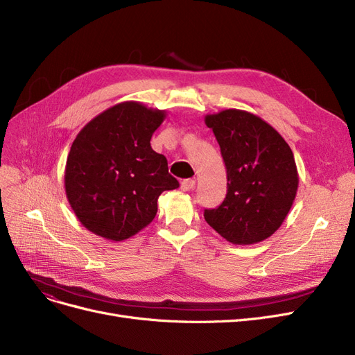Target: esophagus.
<instances>
[{
	"mask_svg": "<svg viewBox=\"0 0 355 355\" xmlns=\"http://www.w3.org/2000/svg\"><path fill=\"white\" fill-rule=\"evenodd\" d=\"M194 184H196V181H194L193 178L182 180V181H181V190H182V191H190V190L194 189Z\"/></svg>",
	"mask_w": 355,
	"mask_h": 355,
	"instance_id": "obj_1",
	"label": "esophagus"
}]
</instances>
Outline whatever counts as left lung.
Returning <instances> with one entry per match:
<instances>
[{
  "mask_svg": "<svg viewBox=\"0 0 355 355\" xmlns=\"http://www.w3.org/2000/svg\"><path fill=\"white\" fill-rule=\"evenodd\" d=\"M227 166V198L205 219L220 237L239 245L269 239L285 220L298 189L291 148L270 124L243 110L205 116Z\"/></svg>",
  "mask_w": 355,
  "mask_h": 355,
  "instance_id": "obj_1",
  "label": "left lung"
}]
</instances>
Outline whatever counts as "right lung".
<instances>
[{
  "mask_svg": "<svg viewBox=\"0 0 355 355\" xmlns=\"http://www.w3.org/2000/svg\"><path fill=\"white\" fill-rule=\"evenodd\" d=\"M165 116L162 110L127 101L96 115L74 139L65 194L90 232L111 241L133 237L153 220L161 193L178 189L166 157L150 146Z\"/></svg>",
  "mask_w": 355,
  "mask_h": 355,
  "instance_id": "right-lung-1",
  "label": "right lung"
}]
</instances>
